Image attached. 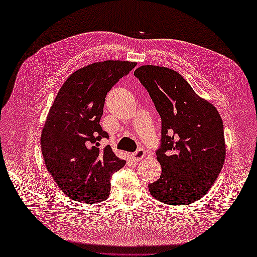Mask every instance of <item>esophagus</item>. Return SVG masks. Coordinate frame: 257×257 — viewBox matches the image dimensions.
<instances>
[{
	"mask_svg": "<svg viewBox=\"0 0 257 257\" xmlns=\"http://www.w3.org/2000/svg\"><path fill=\"white\" fill-rule=\"evenodd\" d=\"M145 156H146L145 150L144 149H139V150H137L136 152H134V154L132 155V158H133V160L135 162H138L141 159H144Z\"/></svg>",
	"mask_w": 257,
	"mask_h": 257,
	"instance_id": "obj_1",
	"label": "esophagus"
}]
</instances>
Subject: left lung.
<instances>
[{"mask_svg": "<svg viewBox=\"0 0 257 257\" xmlns=\"http://www.w3.org/2000/svg\"><path fill=\"white\" fill-rule=\"evenodd\" d=\"M161 117L160 178L151 195L170 205L192 203L211 189L225 160L223 121L216 108L176 70L143 65L135 70Z\"/></svg>", "mask_w": 257, "mask_h": 257, "instance_id": "obj_1", "label": "left lung"}]
</instances>
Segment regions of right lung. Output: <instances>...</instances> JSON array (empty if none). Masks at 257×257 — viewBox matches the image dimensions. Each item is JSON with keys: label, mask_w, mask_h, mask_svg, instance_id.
<instances>
[{"label": "right lung", "mask_w": 257, "mask_h": 257, "mask_svg": "<svg viewBox=\"0 0 257 257\" xmlns=\"http://www.w3.org/2000/svg\"><path fill=\"white\" fill-rule=\"evenodd\" d=\"M137 63L105 61L87 65L65 80L41 135L42 154L54 181L70 199L84 203L106 200L110 177L125 161L109 146L99 123L107 92Z\"/></svg>", "instance_id": "right-lung-1"}]
</instances>
